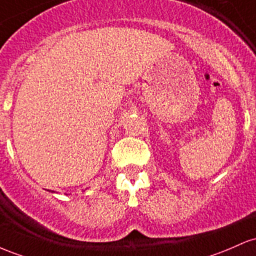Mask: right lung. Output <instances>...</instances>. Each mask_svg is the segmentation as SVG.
Returning <instances> with one entry per match:
<instances>
[{
    "label": "right lung",
    "instance_id": "right-lung-1",
    "mask_svg": "<svg viewBox=\"0 0 256 256\" xmlns=\"http://www.w3.org/2000/svg\"><path fill=\"white\" fill-rule=\"evenodd\" d=\"M50 192H54V191H50Z\"/></svg>",
    "mask_w": 256,
    "mask_h": 256
}]
</instances>
